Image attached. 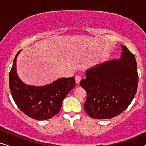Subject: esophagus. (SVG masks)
<instances>
[{
	"mask_svg": "<svg viewBox=\"0 0 146 146\" xmlns=\"http://www.w3.org/2000/svg\"><path fill=\"white\" fill-rule=\"evenodd\" d=\"M81 79H82V78H81V76L80 75H76V76H75L76 83L78 84H80V82Z\"/></svg>",
	"mask_w": 146,
	"mask_h": 146,
	"instance_id": "1",
	"label": "esophagus"
}]
</instances>
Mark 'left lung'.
<instances>
[{"label":"left lung","mask_w":146,"mask_h":146,"mask_svg":"<svg viewBox=\"0 0 146 146\" xmlns=\"http://www.w3.org/2000/svg\"><path fill=\"white\" fill-rule=\"evenodd\" d=\"M121 58L98 64L86 72L80 81L87 98L84 107L94 119H110L128 107L138 84L137 63L134 55L121 45Z\"/></svg>","instance_id":"1"}]
</instances>
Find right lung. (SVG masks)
<instances>
[{
  "mask_svg": "<svg viewBox=\"0 0 146 146\" xmlns=\"http://www.w3.org/2000/svg\"><path fill=\"white\" fill-rule=\"evenodd\" d=\"M14 59L9 74L10 90L16 104L23 112L31 118L46 120L59 113L62 102L75 86V78H61L43 86L27 85L18 76Z\"/></svg>",
  "mask_w": 146,
  "mask_h": 146,
  "instance_id": "right-lung-1",
  "label": "right lung"
}]
</instances>
